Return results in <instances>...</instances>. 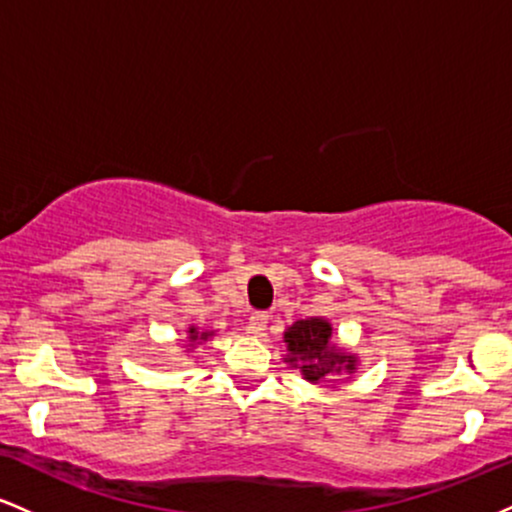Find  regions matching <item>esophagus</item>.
Listing matches in <instances>:
<instances>
[{
    "instance_id": "esophagus-1",
    "label": "esophagus",
    "mask_w": 512,
    "mask_h": 512,
    "mask_svg": "<svg viewBox=\"0 0 512 512\" xmlns=\"http://www.w3.org/2000/svg\"><path fill=\"white\" fill-rule=\"evenodd\" d=\"M267 322H269V315L262 313V310H257V313L250 315V322H248V332L255 334V337H260L267 330Z\"/></svg>"
}]
</instances>
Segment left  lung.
Returning <instances> with one entry per match:
<instances>
[{
  "instance_id": "obj_1",
  "label": "left lung",
  "mask_w": 512,
  "mask_h": 512,
  "mask_svg": "<svg viewBox=\"0 0 512 512\" xmlns=\"http://www.w3.org/2000/svg\"><path fill=\"white\" fill-rule=\"evenodd\" d=\"M286 363L301 368L308 383H320L334 373H354L358 358L332 342V325L322 317L293 322L284 332Z\"/></svg>"
}]
</instances>
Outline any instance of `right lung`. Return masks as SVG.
Masks as SVG:
<instances>
[{
	"mask_svg": "<svg viewBox=\"0 0 512 512\" xmlns=\"http://www.w3.org/2000/svg\"><path fill=\"white\" fill-rule=\"evenodd\" d=\"M187 334H190V342H207V339L211 337V332H197V327H190V330H187Z\"/></svg>",
	"mask_w": 512,
	"mask_h": 512,
	"instance_id": "add662e5",
	"label": "right lung"
}]
</instances>
